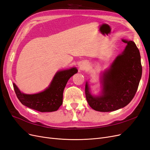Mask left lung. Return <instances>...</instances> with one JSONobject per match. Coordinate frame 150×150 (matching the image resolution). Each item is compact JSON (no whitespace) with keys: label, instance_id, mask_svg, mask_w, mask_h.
Listing matches in <instances>:
<instances>
[{"label":"left lung","instance_id":"left-lung-1","mask_svg":"<svg viewBox=\"0 0 150 150\" xmlns=\"http://www.w3.org/2000/svg\"><path fill=\"white\" fill-rule=\"evenodd\" d=\"M127 45L113 61L110 68L103 73L100 96L91 94L86 82L87 102L99 112H112L127 105L135 96L142 74L140 51L132 41L122 40Z\"/></svg>","mask_w":150,"mask_h":150}]
</instances>
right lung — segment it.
<instances>
[{"label": "right lung", "instance_id": "1", "mask_svg": "<svg viewBox=\"0 0 150 150\" xmlns=\"http://www.w3.org/2000/svg\"><path fill=\"white\" fill-rule=\"evenodd\" d=\"M77 73L76 68L57 72L48 88L37 94H23L13 83L14 91L20 102L32 109L41 112L56 111L63 104V91L67 82Z\"/></svg>", "mask_w": 150, "mask_h": 150}]
</instances>
